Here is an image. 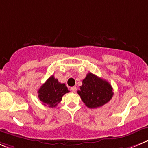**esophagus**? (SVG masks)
<instances>
[{
	"instance_id": "esophagus-1",
	"label": "esophagus",
	"mask_w": 148,
	"mask_h": 148,
	"mask_svg": "<svg viewBox=\"0 0 148 148\" xmlns=\"http://www.w3.org/2000/svg\"><path fill=\"white\" fill-rule=\"evenodd\" d=\"M70 89H71V91H73V92H75V91H76V90H77V87L76 86H73V87H71V88H70Z\"/></svg>"
}]
</instances>
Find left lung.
<instances>
[{
	"label": "left lung",
	"instance_id": "1",
	"mask_svg": "<svg viewBox=\"0 0 148 148\" xmlns=\"http://www.w3.org/2000/svg\"><path fill=\"white\" fill-rule=\"evenodd\" d=\"M78 94L86 106L97 108L108 103L113 96L112 88L105 80L88 73L83 80Z\"/></svg>",
	"mask_w": 148,
	"mask_h": 148
}]
</instances>
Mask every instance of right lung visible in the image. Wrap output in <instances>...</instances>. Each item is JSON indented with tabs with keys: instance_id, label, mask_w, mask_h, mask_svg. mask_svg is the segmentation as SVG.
Here are the masks:
<instances>
[{
	"instance_id": "right-lung-1",
	"label": "right lung",
	"mask_w": 148,
	"mask_h": 148,
	"mask_svg": "<svg viewBox=\"0 0 148 148\" xmlns=\"http://www.w3.org/2000/svg\"><path fill=\"white\" fill-rule=\"evenodd\" d=\"M68 92L70 91H68L65 84L60 83L54 75H51L40 86L38 94L39 99L43 105L54 108L61 102L63 95Z\"/></svg>"
}]
</instances>
